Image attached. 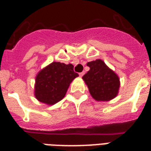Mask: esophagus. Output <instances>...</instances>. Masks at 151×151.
<instances>
[{
  "mask_svg": "<svg viewBox=\"0 0 151 151\" xmlns=\"http://www.w3.org/2000/svg\"><path fill=\"white\" fill-rule=\"evenodd\" d=\"M84 74H85V73H84V72H81V73H79V76H80V77H82V76L84 75Z\"/></svg>",
  "mask_w": 151,
  "mask_h": 151,
  "instance_id": "34e87169",
  "label": "esophagus"
}]
</instances>
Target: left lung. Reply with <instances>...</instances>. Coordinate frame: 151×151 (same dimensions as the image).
I'll return each instance as SVG.
<instances>
[{
    "mask_svg": "<svg viewBox=\"0 0 151 151\" xmlns=\"http://www.w3.org/2000/svg\"><path fill=\"white\" fill-rule=\"evenodd\" d=\"M90 70L82 77L95 100L110 101L117 96L120 88V78L102 59L88 62Z\"/></svg>",
    "mask_w": 151,
    "mask_h": 151,
    "instance_id": "8db88e82",
    "label": "left lung"
}]
</instances>
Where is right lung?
<instances>
[{
	"label": "right lung",
	"instance_id": "add662e5",
	"mask_svg": "<svg viewBox=\"0 0 151 151\" xmlns=\"http://www.w3.org/2000/svg\"><path fill=\"white\" fill-rule=\"evenodd\" d=\"M78 76L71 63L52 62L37 74L34 96L41 103L54 105L63 99L70 83Z\"/></svg>",
	"mask_w": 151,
	"mask_h": 151
}]
</instances>
